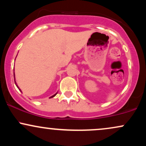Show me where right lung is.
<instances>
[{"instance_id":"add662e5","label":"right lung","mask_w":146,"mask_h":146,"mask_svg":"<svg viewBox=\"0 0 146 146\" xmlns=\"http://www.w3.org/2000/svg\"><path fill=\"white\" fill-rule=\"evenodd\" d=\"M15 84H16V81H15ZM16 86H17V84H16ZM17 87H18V86H17ZM19 90H21V89H20V88H19ZM53 95V96H52V97H51V98H53V97H54L55 96V95Z\"/></svg>"}]
</instances>
